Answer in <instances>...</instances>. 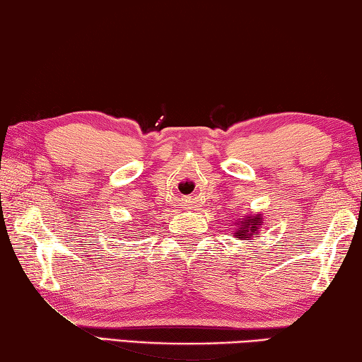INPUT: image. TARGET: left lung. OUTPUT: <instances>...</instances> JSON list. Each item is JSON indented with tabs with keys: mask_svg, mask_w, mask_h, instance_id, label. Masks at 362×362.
I'll use <instances>...</instances> for the list:
<instances>
[{
	"mask_svg": "<svg viewBox=\"0 0 362 362\" xmlns=\"http://www.w3.org/2000/svg\"><path fill=\"white\" fill-rule=\"evenodd\" d=\"M263 218L259 215H248L245 218H242V221H235L234 226L235 229V239L240 240H250L253 234L258 233L259 224H262Z\"/></svg>",
	"mask_w": 362,
	"mask_h": 362,
	"instance_id": "8db88e82",
	"label": "left lung"
}]
</instances>
